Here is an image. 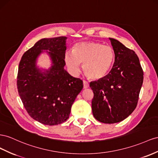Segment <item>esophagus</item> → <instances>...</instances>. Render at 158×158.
<instances>
[{"label": "esophagus", "mask_w": 158, "mask_h": 158, "mask_svg": "<svg viewBox=\"0 0 158 158\" xmlns=\"http://www.w3.org/2000/svg\"><path fill=\"white\" fill-rule=\"evenodd\" d=\"M83 85H84V88H88L89 87V84L86 80H83Z\"/></svg>", "instance_id": "34e87169"}]
</instances>
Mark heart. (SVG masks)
<instances>
[{
  "label": "heart",
  "mask_w": 158,
  "mask_h": 158,
  "mask_svg": "<svg viewBox=\"0 0 158 158\" xmlns=\"http://www.w3.org/2000/svg\"><path fill=\"white\" fill-rule=\"evenodd\" d=\"M114 51L110 46L96 42H79L72 52L65 54L67 66L74 74L80 70V64H84V71L89 78L99 80L107 74L114 60Z\"/></svg>",
  "instance_id": "1"
}]
</instances>
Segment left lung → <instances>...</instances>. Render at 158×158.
<instances>
[{
    "label": "left lung",
    "instance_id": "left-lung-1",
    "mask_svg": "<svg viewBox=\"0 0 158 158\" xmlns=\"http://www.w3.org/2000/svg\"><path fill=\"white\" fill-rule=\"evenodd\" d=\"M109 39L115 54L112 69L89 86L94 92V117L102 123H114L128 117L137 106L143 72L134 50L116 39Z\"/></svg>",
    "mask_w": 158,
    "mask_h": 158
}]
</instances>
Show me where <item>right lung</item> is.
I'll return each instance as SVG.
<instances>
[{
  "label": "right lung",
  "instance_id": "add662e5",
  "mask_svg": "<svg viewBox=\"0 0 158 158\" xmlns=\"http://www.w3.org/2000/svg\"><path fill=\"white\" fill-rule=\"evenodd\" d=\"M66 36L42 38L25 52L21 58L17 88L25 109L34 120L54 126L69 118L72 104L83 88V82L64 69ZM42 50L52 60V66L42 72L35 63Z\"/></svg>",
  "mask_w": 158,
  "mask_h": 158
}]
</instances>
